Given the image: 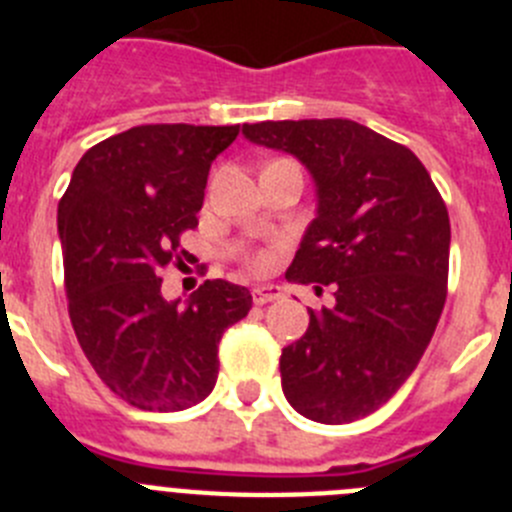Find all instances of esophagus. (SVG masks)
I'll list each match as a JSON object with an SVG mask.
<instances>
[{
  "instance_id": "esophagus-1",
  "label": "esophagus",
  "mask_w": 512,
  "mask_h": 512,
  "mask_svg": "<svg viewBox=\"0 0 512 512\" xmlns=\"http://www.w3.org/2000/svg\"><path fill=\"white\" fill-rule=\"evenodd\" d=\"M279 297H282V287H274V284L253 289V302H256V305H266V302H274L279 300Z\"/></svg>"
}]
</instances>
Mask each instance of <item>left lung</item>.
I'll return each instance as SVG.
<instances>
[{
    "label": "left lung",
    "instance_id": "1",
    "mask_svg": "<svg viewBox=\"0 0 512 512\" xmlns=\"http://www.w3.org/2000/svg\"><path fill=\"white\" fill-rule=\"evenodd\" d=\"M243 135L310 171L318 207L287 279L336 297L282 348L284 397L315 423L366 418L413 374L441 318L446 205L410 148L354 120L256 122Z\"/></svg>",
    "mask_w": 512,
    "mask_h": 512
}]
</instances>
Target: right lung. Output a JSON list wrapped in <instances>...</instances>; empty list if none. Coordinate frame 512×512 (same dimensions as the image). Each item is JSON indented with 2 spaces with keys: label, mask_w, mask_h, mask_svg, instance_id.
<instances>
[{
  "label": "right lung",
  "mask_w": 512,
  "mask_h": 512,
  "mask_svg": "<svg viewBox=\"0 0 512 512\" xmlns=\"http://www.w3.org/2000/svg\"><path fill=\"white\" fill-rule=\"evenodd\" d=\"M241 125H138L89 148L58 202L74 333L117 397L174 413L217 382V343L246 318L251 292L207 279L189 300L161 295L158 269L184 256L210 166Z\"/></svg>",
  "instance_id": "add662e5"
}]
</instances>
